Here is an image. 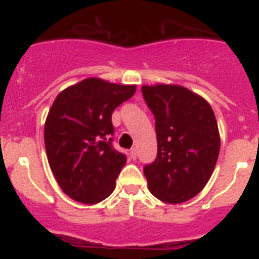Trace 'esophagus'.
<instances>
[{"label":"esophagus","instance_id":"esophagus-1","mask_svg":"<svg viewBox=\"0 0 259 259\" xmlns=\"http://www.w3.org/2000/svg\"><path fill=\"white\" fill-rule=\"evenodd\" d=\"M130 154H131L132 159H136V157H137V150H136V148H132V149L130 150Z\"/></svg>","mask_w":259,"mask_h":259}]
</instances>
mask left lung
Masks as SVG:
<instances>
[{"instance_id":"obj_1","label":"left lung","mask_w":259,"mask_h":259,"mask_svg":"<svg viewBox=\"0 0 259 259\" xmlns=\"http://www.w3.org/2000/svg\"><path fill=\"white\" fill-rule=\"evenodd\" d=\"M141 93L157 134V157L144 166L149 191L163 202H185L206 185L217 164L221 139L214 111L179 85H144Z\"/></svg>"}]
</instances>
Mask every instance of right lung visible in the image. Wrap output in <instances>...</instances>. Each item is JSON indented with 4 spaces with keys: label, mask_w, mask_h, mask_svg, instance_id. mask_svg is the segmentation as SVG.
<instances>
[{
    "label": "right lung",
    "mask_w": 259,
    "mask_h": 259,
    "mask_svg": "<svg viewBox=\"0 0 259 259\" xmlns=\"http://www.w3.org/2000/svg\"><path fill=\"white\" fill-rule=\"evenodd\" d=\"M136 92L89 77L62 91L45 122L48 161L62 191L81 203L101 202L115 188L127 157L114 149L111 114Z\"/></svg>",
    "instance_id": "obj_1"
}]
</instances>
